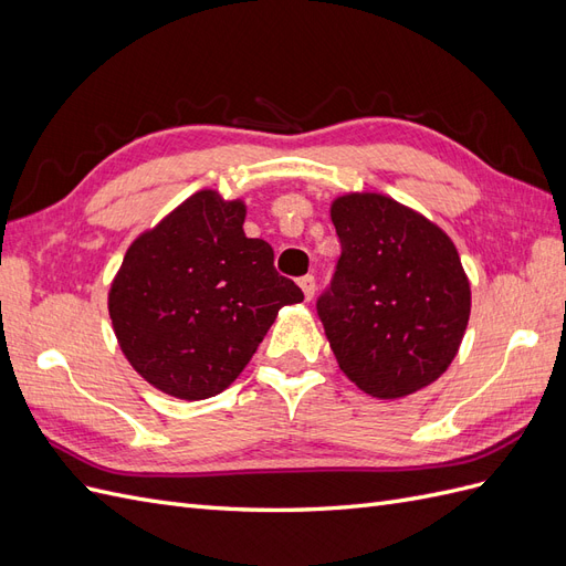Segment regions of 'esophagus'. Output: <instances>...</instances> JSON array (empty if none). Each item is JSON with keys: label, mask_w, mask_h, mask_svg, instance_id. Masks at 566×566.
Returning <instances> with one entry per match:
<instances>
[{"label": "esophagus", "mask_w": 566, "mask_h": 566, "mask_svg": "<svg viewBox=\"0 0 566 566\" xmlns=\"http://www.w3.org/2000/svg\"><path fill=\"white\" fill-rule=\"evenodd\" d=\"M300 287H302V293H304L306 300H314V295H316V281H314V276H302L300 279Z\"/></svg>", "instance_id": "esophagus-1"}]
</instances>
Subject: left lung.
Segmentation results:
<instances>
[{
  "label": "left lung",
  "instance_id": "obj_1",
  "mask_svg": "<svg viewBox=\"0 0 566 566\" xmlns=\"http://www.w3.org/2000/svg\"><path fill=\"white\" fill-rule=\"evenodd\" d=\"M342 254L316 310L342 373L401 399L451 366L470 321V281L451 238L380 193L333 200Z\"/></svg>",
  "mask_w": 566,
  "mask_h": 566
}]
</instances>
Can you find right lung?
<instances>
[{
  "label": "right lung",
  "mask_w": 566,
  "mask_h": 566,
  "mask_svg": "<svg viewBox=\"0 0 566 566\" xmlns=\"http://www.w3.org/2000/svg\"><path fill=\"white\" fill-rule=\"evenodd\" d=\"M245 202L193 193L129 245L108 290L117 345L142 378L184 401L243 373L279 310L304 300L243 231Z\"/></svg>",
  "instance_id": "obj_1"
}]
</instances>
